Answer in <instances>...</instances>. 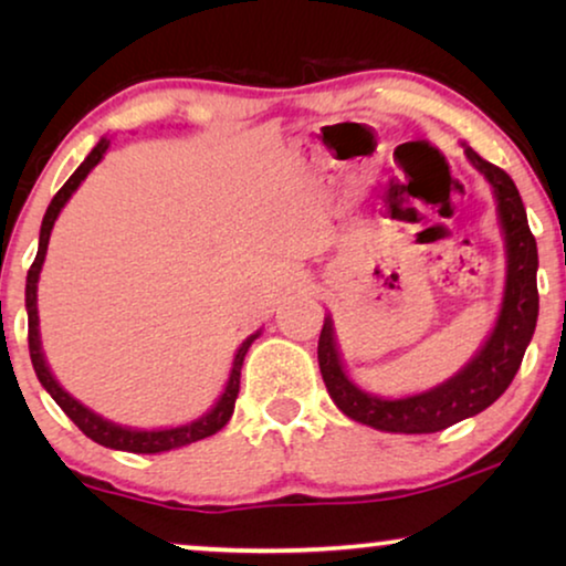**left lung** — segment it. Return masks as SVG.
<instances>
[{"instance_id": "8db88e82", "label": "left lung", "mask_w": 566, "mask_h": 566, "mask_svg": "<svg viewBox=\"0 0 566 566\" xmlns=\"http://www.w3.org/2000/svg\"><path fill=\"white\" fill-rule=\"evenodd\" d=\"M463 154L492 185L494 200H497V219L502 234H505L507 273L497 322H494V329L486 337L482 350L448 381L432 386L428 391L412 394V397L384 399L363 391L347 376L337 350L335 327H332L329 316H324L319 347H316L324 386H327L339 412L355 422L368 424V428L420 436V432L446 430L467 420V417L484 412L513 384L523 363L525 347H528L533 329H536L538 250L536 239L531 234L521 192L505 169L479 157L471 146L463 144Z\"/></svg>"}]
</instances>
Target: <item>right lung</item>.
Wrapping results in <instances>:
<instances>
[{"instance_id": "add662e5", "label": "right lung", "mask_w": 566, "mask_h": 566, "mask_svg": "<svg viewBox=\"0 0 566 566\" xmlns=\"http://www.w3.org/2000/svg\"><path fill=\"white\" fill-rule=\"evenodd\" d=\"M107 146H111V138H99L95 149L87 154V159L76 167V172L69 177L56 196H53L49 211L43 216L41 223V239H38V254L35 262L28 270V283H25V308H28V347H30V360H33L35 376L38 381L43 384V389L51 394L53 401L64 409L69 420H72L76 428H80L84 436L95 443L113 448V451H128V453H161V451H172V448H182L196 443V440H203L208 436H216L223 424L231 420L234 415V401L239 394V378H242V366H244V355L250 350V345L260 337L258 329L254 335H250L239 345V350L234 355V363H231L229 370V381L223 386V394L219 401L208 409L203 417L192 420L188 424H180V428H165V430H136V428H126V424H115L105 417H99L97 412H92L90 407H84L80 399H74L64 386L56 381V376L51 374L49 363H45L43 347H41V329H38V277H41L43 270V260L45 252H49V239H51V229L56 223L61 208L69 203V198L74 196V190L80 188L92 169L99 165V159L105 157Z\"/></svg>"}]
</instances>
